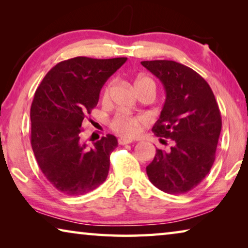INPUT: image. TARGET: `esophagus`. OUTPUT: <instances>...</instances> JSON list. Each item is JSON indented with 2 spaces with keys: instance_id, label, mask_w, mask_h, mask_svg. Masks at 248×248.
Listing matches in <instances>:
<instances>
[{
  "instance_id": "esophagus-1",
  "label": "esophagus",
  "mask_w": 248,
  "mask_h": 248,
  "mask_svg": "<svg viewBox=\"0 0 248 248\" xmlns=\"http://www.w3.org/2000/svg\"><path fill=\"white\" fill-rule=\"evenodd\" d=\"M118 142H119V144H121V145H125V144L132 143V140H128V139H124V138H120Z\"/></svg>"
}]
</instances>
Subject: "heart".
<instances>
[{
    "label": "heart",
    "instance_id": "obj_1",
    "mask_svg": "<svg viewBox=\"0 0 248 248\" xmlns=\"http://www.w3.org/2000/svg\"><path fill=\"white\" fill-rule=\"evenodd\" d=\"M145 84H153L154 85L152 79L146 77H141L136 79V82H134V87H136L137 90L138 87L145 85ZM110 90H111V84H108V85L104 89L103 95H102V99L104 103H107L109 100ZM144 123H145L144 117L131 116L128 114H124V112H119V114H117L114 117V119H112L111 128L114 131L120 134V136H123L124 138H133L140 132L141 125Z\"/></svg>",
    "mask_w": 248,
    "mask_h": 248
}]
</instances>
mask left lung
<instances>
[{
    "label": "left lung",
    "mask_w": 248,
    "mask_h": 248,
    "mask_svg": "<svg viewBox=\"0 0 248 248\" xmlns=\"http://www.w3.org/2000/svg\"><path fill=\"white\" fill-rule=\"evenodd\" d=\"M141 64L162 82L166 92L152 131L174 141L169 152L156 150L146 174L159 190L182 195L198 186L211 170L222 128L220 109L211 87L192 69L170 60Z\"/></svg>",
    "instance_id": "1"
}]
</instances>
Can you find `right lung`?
I'll use <instances>...</instances> for the list:
<instances>
[{"instance_id": "1", "label": "right lung", "mask_w": 248, "mask_h": 248, "mask_svg": "<svg viewBox=\"0 0 248 248\" xmlns=\"http://www.w3.org/2000/svg\"><path fill=\"white\" fill-rule=\"evenodd\" d=\"M127 58L77 57L59 62L46 74L31 107V148L41 171L59 191L87 194L107 178L109 157L118 146L112 134L87 148L82 124L96 107L107 79Z\"/></svg>"}]
</instances>
